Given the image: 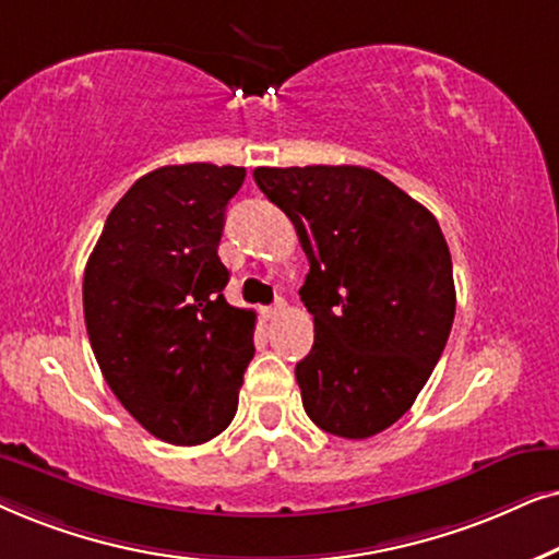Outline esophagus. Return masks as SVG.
<instances>
[{"label": "esophagus", "instance_id": "1", "mask_svg": "<svg viewBox=\"0 0 559 559\" xmlns=\"http://www.w3.org/2000/svg\"><path fill=\"white\" fill-rule=\"evenodd\" d=\"M284 309H286V301H284V299H278V301L273 304V307H265V309H263V314H265V319H275V317H278L281 311H284Z\"/></svg>", "mask_w": 559, "mask_h": 559}]
</instances>
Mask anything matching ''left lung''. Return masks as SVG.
Segmentation results:
<instances>
[{"mask_svg":"<svg viewBox=\"0 0 559 559\" xmlns=\"http://www.w3.org/2000/svg\"><path fill=\"white\" fill-rule=\"evenodd\" d=\"M309 258L301 301L314 345L296 362L319 429L366 440L399 421L448 345L452 258L435 214L360 166L252 170Z\"/></svg>","mask_w":559,"mask_h":559,"instance_id":"left-lung-1","label":"left lung"}]
</instances>
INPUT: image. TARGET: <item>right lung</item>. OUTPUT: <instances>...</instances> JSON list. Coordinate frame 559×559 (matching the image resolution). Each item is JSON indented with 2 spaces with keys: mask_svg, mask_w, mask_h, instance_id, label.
I'll use <instances>...</instances> for the list:
<instances>
[{
  "mask_svg": "<svg viewBox=\"0 0 559 559\" xmlns=\"http://www.w3.org/2000/svg\"><path fill=\"white\" fill-rule=\"evenodd\" d=\"M245 168H155L109 212L84 271V319L104 381L163 442L202 444L237 412L255 311L225 299L217 255Z\"/></svg>",
  "mask_w": 559,
  "mask_h": 559,
  "instance_id": "add662e5",
  "label": "right lung"
}]
</instances>
